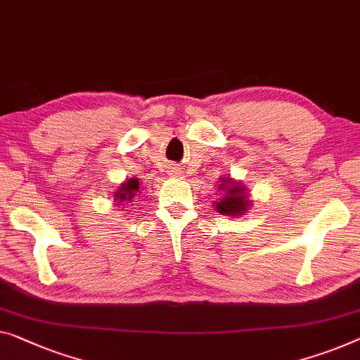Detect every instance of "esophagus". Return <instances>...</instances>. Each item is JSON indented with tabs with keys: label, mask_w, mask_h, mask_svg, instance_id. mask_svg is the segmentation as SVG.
<instances>
[{
	"label": "esophagus",
	"mask_w": 360,
	"mask_h": 360,
	"mask_svg": "<svg viewBox=\"0 0 360 360\" xmlns=\"http://www.w3.org/2000/svg\"><path fill=\"white\" fill-rule=\"evenodd\" d=\"M173 173H174V171H171V174H173ZM174 174H176V173H174Z\"/></svg>",
	"instance_id": "esophagus-1"
}]
</instances>
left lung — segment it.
I'll list each match as a JSON object with an SVG mask.
<instances>
[{
	"label": "left lung",
	"instance_id": "8db88e82",
	"mask_svg": "<svg viewBox=\"0 0 360 360\" xmlns=\"http://www.w3.org/2000/svg\"><path fill=\"white\" fill-rule=\"evenodd\" d=\"M223 179V178H221ZM224 184L223 187H226V194L217 203V210L218 213L224 214V217H231V214H244V212L248 210L249 207V200H248V194H245V189L243 186H239L236 181L228 179V186H226V179H223Z\"/></svg>",
	"mask_w": 360,
	"mask_h": 360
}]
</instances>
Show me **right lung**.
Listing matches in <instances>:
<instances>
[{
  "label": "right lung",
  "instance_id": "1",
  "mask_svg": "<svg viewBox=\"0 0 360 360\" xmlns=\"http://www.w3.org/2000/svg\"><path fill=\"white\" fill-rule=\"evenodd\" d=\"M137 192H139V181L136 178H132L131 181H127L126 184H122L121 189L115 194V200H117L116 205H120L121 202L132 200V198L137 195Z\"/></svg>",
  "mask_w": 360,
  "mask_h": 360
}]
</instances>
